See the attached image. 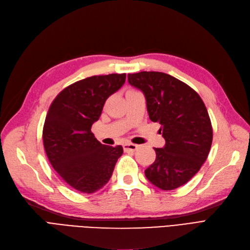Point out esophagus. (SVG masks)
Listing matches in <instances>:
<instances>
[{
    "instance_id": "1",
    "label": "esophagus",
    "mask_w": 250,
    "mask_h": 250,
    "mask_svg": "<svg viewBox=\"0 0 250 250\" xmlns=\"http://www.w3.org/2000/svg\"><path fill=\"white\" fill-rule=\"evenodd\" d=\"M123 148H124L125 152H130V151L134 152V151H136L137 146L134 145V144H125L123 146Z\"/></svg>"
}]
</instances>
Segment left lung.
Wrapping results in <instances>:
<instances>
[{
  "mask_svg": "<svg viewBox=\"0 0 250 250\" xmlns=\"http://www.w3.org/2000/svg\"><path fill=\"white\" fill-rule=\"evenodd\" d=\"M128 82L145 94L149 119L161 125L163 147L145 174L157 188L171 191L187 184L205 162L212 126L199 94L178 79L160 72L128 74Z\"/></svg>",
  "mask_w": 250,
  "mask_h": 250,
  "instance_id": "obj_1",
  "label": "left lung"
}]
</instances>
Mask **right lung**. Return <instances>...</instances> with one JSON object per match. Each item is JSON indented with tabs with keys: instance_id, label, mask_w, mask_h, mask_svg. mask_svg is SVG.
<instances>
[{
	"instance_id": "obj_1",
	"label": "right lung",
	"mask_w": 250,
	"mask_h": 250,
	"mask_svg": "<svg viewBox=\"0 0 250 250\" xmlns=\"http://www.w3.org/2000/svg\"><path fill=\"white\" fill-rule=\"evenodd\" d=\"M125 79L126 74L83 79L64 88L49 107L43 128L46 155L58 175L79 192L92 194L106 185L123 154L121 146L99 143L91 127Z\"/></svg>"
}]
</instances>
